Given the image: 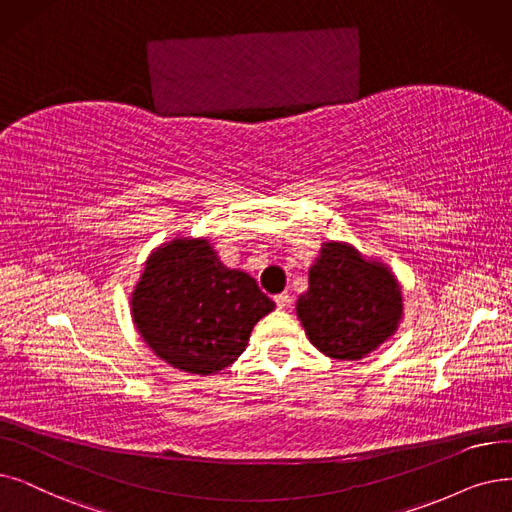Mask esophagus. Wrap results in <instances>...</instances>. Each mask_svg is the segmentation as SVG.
Here are the masks:
<instances>
[{
  "mask_svg": "<svg viewBox=\"0 0 512 512\" xmlns=\"http://www.w3.org/2000/svg\"><path fill=\"white\" fill-rule=\"evenodd\" d=\"M275 304L279 306V309H285V306H290V294L288 292H281L275 296Z\"/></svg>",
  "mask_w": 512,
  "mask_h": 512,
  "instance_id": "obj_1",
  "label": "esophagus"
}]
</instances>
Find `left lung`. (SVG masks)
Wrapping results in <instances>:
<instances>
[{
	"label": "left lung",
	"mask_w": 512,
	"mask_h": 512,
	"mask_svg": "<svg viewBox=\"0 0 512 512\" xmlns=\"http://www.w3.org/2000/svg\"><path fill=\"white\" fill-rule=\"evenodd\" d=\"M296 315L323 355L359 361L397 332L401 285L384 262L361 256L351 243L327 241L311 264Z\"/></svg>",
	"instance_id": "obj_1"
}]
</instances>
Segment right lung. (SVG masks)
I'll return each instance as SVG.
<instances>
[{"label": "right lung", "instance_id": "add662e5", "mask_svg": "<svg viewBox=\"0 0 512 512\" xmlns=\"http://www.w3.org/2000/svg\"><path fill=\"white\" fill-rule=\"evenodd\" d=\"M273 309L256 279L224 267L203 237L161 243L130 296L132 321L149 349L176 370L199 376L229 367Z\"/></svg>", "mask_w": 512, "mask_h": 512}]
</instances>
